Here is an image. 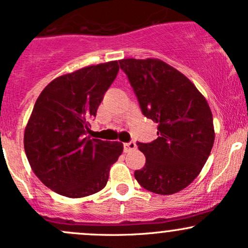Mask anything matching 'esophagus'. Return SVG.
Wrapping results in <instances>:
<instances>
[{
  "mask_svg": "<svg viewBox=\"0 0 248 248\" xmlns=\"http://www.w3.org/2000/svg\"><path fill=\"white\" fill-rule=\"evenodd\" d=\"M135 148H137V145H135L134 141H129V142L124 143V151L126 152V153H128L130 151H134Z\"/></svg>",
  "mask_w": 248,
  "mask_h": 248,
  "instance_id": "1",
  "label": "esophagus"
}]
</instances>
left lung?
<instances>
[{"mask_svg": "<svg viewBox=\"0 0 248 248\" xmlns=\"http://www.w3.org/2000/svg\"><path fill=\"white\" fill-rule=\"evenodd\" d=\"M141 111L157 124V138L138 142L146 156L134 176L143 188L168 195L194 180L214 143L213 116L205 97L175 68L156 59L120 60Z\"/></svg>", "mask_w": 248, "mask_h": 248, "instance_id": "obj_1", "label": "left lung"}]
</instances>
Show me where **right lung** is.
Wrapping results in <instances>:
<instances>
[{
    "label": "right lung",
    "instance_id": "add662e5",
    "mask_svg": "<svg viewBox=\"0 0 248 248\" xmlns=\"http://www.w3.org/2000/svg\"><path fill=\"white\" fill-rule=\"evenodd\" d=\"M118 73V61L84 67L51 81L35 102L24 151L32 172L60 195L83 198L105 188L124 151L118 141L87 137Z\"/></svg>",
    "mask_w": 248,
    "mask_h": 248
}]
</instances>
